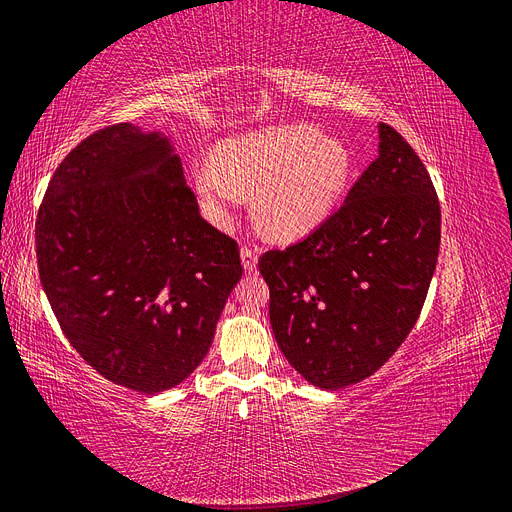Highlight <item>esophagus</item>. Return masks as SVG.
Instances as JSON below:
<instances>
[{
  "mask_svg": "<svg viewBox=\"0 0 512 512\" xmlns=\"http://www.w3.org/2000/svg\"><path fill=\"white\" fill-rule=\"evenodd\" d=\"M257 253L259 249L253 244H244L242 251H240V257H242V266L246 272H253L257 268Z\"/></svg>",
  "mask_w": 512,
  "mask_h": 512,
  "instance_id": "34e87169",
  "label": "esophagus"
}]
</instances>
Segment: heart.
Returning <instances> with one entry per match:
<instances>
[{"instance_id": "b5f03b06", "label": "heart", "mask_w": 512, "mask_h": 512, "mask_svg": "<svg viewBox=\"0 0 512 512\" xmlns=\"http://www.w3.org/2000/svg\"><path fill=\"white\" fill-rule=\"evenodd\" d=\"M213 168L194 173L206 217L227 225L242 194H253L255 217L274 238L310 234L342 200L352 175L344 141L320 137L310 124H282L221 141Z\"/></svg>"}]
</instances>
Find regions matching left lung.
Wrapping results in <instances>:
<instances>
[{
  "label": "left lung",
  "mask_w": 512,
  "mask_h": 512,
  "mask_svg": "<svg viewBox=\"0 0 512 512\" xmlns=\"http://www.w3.org/2000/svg\"><path fill=\"white\" fill-rule=\"evenodd\" d=\"M441 244L426 166L388 124L344 204L301 242L268 251L270 323L291 367L337 390L373 375L418 323Z\"/></svg>",
  "instance_id": "obj_1"
}]
</instances>
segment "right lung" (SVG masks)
Masks as SVG:
<instances>
[{
	"mask_svg": "<svg viewBox=\"0 0 512 512\" xmlns=\"http://www.w3.org/2000/svg\"><path fill=\"white\" fill-rule=\"evenodd\" d=\"M35 251L73 350L143 394L202 363L242 276L236 240L200 217L170 141L128 122L92 132L54 170Z\"/></svg>",
	"mask_w": 512,
	"mask_h": 512,
	"instance_id": "add662e5",
	"label": "right lung"
}]
</instances>
